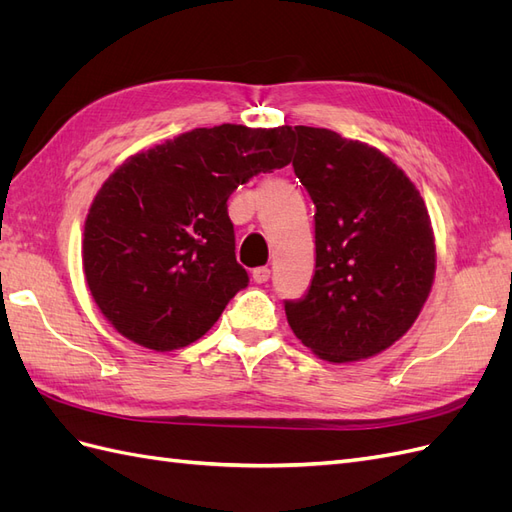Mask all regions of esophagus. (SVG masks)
Wrapping results in <instances>:
<instances>
[{
	"label": "esophagus",
	"instance_id": "1",
	"mask_svg": "<svg viewBox=\"0 0 512 512\" xmlns=\"http://www.w3.org/2000/svg\"><path fill=\"white\" fill-rule=\"evenodd\" d=\"M269 277H271V269H269V267H256V269L252 271V280H254L256 284L269 282Z\"/></svg>",
	"mask_w": 512,
	"mask_h": 512
}]
</instances>
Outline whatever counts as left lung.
Returning <instances> with one entry per match:
<instances>
[{
  "mask_svg": "<svg viewBox=\"0 0 512 512\" xmlns=\"http://www.w3.org/2000/svg\"><path fill=\"white\" fill-rule=\"evenodd\" d=\"M294 134V175L316 207V271L301 299L284 301L288 324L320 359L361 361L395 344L429 297V213L378 149L324 128Z\"/></svg>",
  "mask_w": 512,
  "mask_h": 512,
  "instance_id": "left-lung-1",
  "label": "left lung"
}]
</instances>
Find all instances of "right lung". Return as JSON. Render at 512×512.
<instances>
[{
  "instance_id": "right-lung-1",
  "label": "right lung",
  "mask_w": 512,
  "mask_h": 512,
  "mask_svg": "<svg viewBox=\"0 0 512 512\" xmlns=\"http://www.w3.org/2000/svg\"><path fill=\"white\" fill-rule=\"evenodd\" d=\"M292 130L196 128L136 153L104 181L85 220L91 297L132 342L166 352L203 337L250 284L228 198L290 164Z\"/></svg>"
}]
</instances>
